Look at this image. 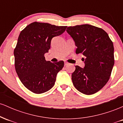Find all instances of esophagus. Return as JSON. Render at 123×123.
Segmentation results:
<instances>
[{"label":"esophagus","mask_w":123,"mask_h":123,"mask_svg":"<svg viewBox=\"0 0 123 123\" xmlns=\"http://www.w3.org/2000/svg\"><path fill=\"white\" fill-rule=\"evenodd\" d=\"M64 63H65V66H66V65H68L69 64V63L67 61H65V62H64Z\"/></svg>","instance_id":"34e87169"}]
</instances>
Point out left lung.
Here are the masks:
<instances>
[{
  "label": "left lung",
  "mask_w": 123,
  "mask_h": 123,
  "mask_svg": "<svg viewBox=\"0 0 123 123\" xmlns=\"http://www.w3.org/2000/svg\"><path fill=\"white\" fill-rule=\"evenodd\" d=\"M66 32L75 42L76 53L84 56V68L76 66L72 74L73 85L86 95L95 94L111 75L115 63L112 41L104 29L88 24L69 26Z\"/></svg>",
  "instance_id": "1"
}]
</instances>
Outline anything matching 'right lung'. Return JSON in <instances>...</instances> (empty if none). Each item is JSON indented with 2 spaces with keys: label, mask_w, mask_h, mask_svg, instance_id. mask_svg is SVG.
<instances>
[{
  "label": "right lung",
  "mask_w": 123,
  "mask_h": 123,
  "mask_svg": "<svg viewBox=\"0 0 123 123\" xmlns=\"http://www.w3.org/2000/svg\"><path fill=\"white\" fill-rule=\"evenodd\" d=\"M66 26L34 22L26 26L18 36L14 50L15 69L24 86L35 94L49 91L55 84L63 61L51 62L45 60L53 37L61 35Z\"/></svg>",
  "instance_id": "1"
}]
</instances>
